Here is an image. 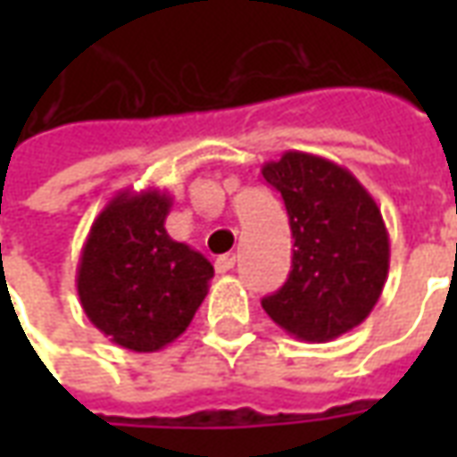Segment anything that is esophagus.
Instances as JSON below:
<instances>
[{
	"label": "esophagus",
	"instance_id": "1",
	"mask_svg": "<svg viewBox=\"0 0 457 457\" xmlns=\"http://www.w3.org/2000/svg\"><path fill=\"white\" fill-rule=\"evenodd\" d=\"M229 269H235V257L222 254V257L215 259V271H218V274H228Z\"/></svg>",
	"mask_w": 457,
	"mask_h": 457
}]
</instances>
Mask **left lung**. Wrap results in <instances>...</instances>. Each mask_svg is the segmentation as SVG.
Instances as JSON below:
<instances>
[{
  "label": "left lung",
  "mask_w": 457,
  "mask_h": 457,
  "mask_svg": "<svg viewBox=\"0 0 457 457\" xmlns=\"http://www.w3.org/2000/svg\"><path fill=\"white\" fill-rule=\"evenodd\" d=\"M262 176L284 198L294 235L287 284L262 301L267 316L303 343H328L372 313L389 274L382 210L336 161L284 151Z\"/></svg>",
  "instance_id": "8db88e82"
}]
</instances>
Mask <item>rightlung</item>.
Here are the masks:
<instances>
[{
    "label": "right lung",
    "mask_w": 457,
    "mask_h": 457,
    "mask_svg": "<svg viewBox=\"0 0 457 457\" xmlns=\"http://www.w3.org/2000/svg\"><path fill=\"white\" fill-rule=\"evenodd\" d=\"M166 190L124 188L95 218L78 262V296L103 336L131 353H159L186 333L215 269L163 228Z\"/></svg>",
    "instance_id": "obj_1"
}]
</instances>
